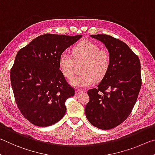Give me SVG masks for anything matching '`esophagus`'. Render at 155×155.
<instances>
[{
	"label": "esophagus",
	"mask_w": 155,
	"mask_h": 155,
	"mask_svg": "<svg viewBox=\"0 0 155 155\" xmlns=\"http://www.w3.org/2000/svg\"><path fill=\"white\" fill-rule=\"evenodd\" d=\"M84 91H81V90H76L75 91V94L76 95H79L80 93H82Z\"/></svg>",
	"instance_id": "34e87169"
}]
</instances>
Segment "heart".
<instances>
[{
    "mask_svg": "<svg viewBox=\"0 0 155 155\" xmlns=\"http://www.w3.org/2000/svg\"><path fill=\"white\" fill-rule=\"evenodd\" d=\"M72 56L66 52L59 56L58 67L64 78L70 79L74 73L75 62H83L80 75L70 80L73 87L84 88L94 81H100L106 75L110 67V55L107 50L90 41H83L72 49Z\"/></svg>",
    "mask_w": 155,
    "mask_h": 155,
    "instance_id": "1",
    "label": "heart"
}]
</instances>
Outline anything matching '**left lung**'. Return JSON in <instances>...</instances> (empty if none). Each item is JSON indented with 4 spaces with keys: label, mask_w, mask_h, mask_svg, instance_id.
<instances>
[{
    "label": "left lung",
    "mask_w": 155,
    "mask_h": 155,
    "mask_svg": "<svg viewBox=\"0 0 155 155\" xmlns=\"http://www.w3.org/2000/svg\"><path fill=\"white\" fill-rule=\"evenodd\" d=\"M105 45L110 67L97 88L88 91L85 113L91 124L107 130L119 125L131 114L139 94L142 78L140 59L126 43L107 35H92Z\"/></svg>",
    "instance_id": "obj_1"
}]
</instances>
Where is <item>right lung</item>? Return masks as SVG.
<instances>
[{"label": "right lung", "mask_w": 155, "mask_h": 155, "mask_svg": "<svg viewBox=\"0 0 155 155\" xmlns=\"http://www.w3.org/2000/svg\"><path fill=\"white\" fill-rule=\"evenodd\" d=\"M82 37L43 35L18 51L11 84L18 109L30 123L48 127L64 116L65 101L75 91L59 69V56Z\"/></svg>", "instance_id": "add662e5"}]
</instances>
